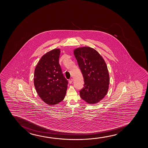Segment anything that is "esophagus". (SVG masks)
<instances>
[{"label": "esophagus", "instance_id": "obj_1", "mask_svg": "<svg viewBox=\"0 0 148 148\" xmlns=\"http://www.w3.org/2000/svg\"><path fill=\"white\" fill-rule=\"evenodd\" d=\"M69 82L70 84H71V83H72V82H73V79L72 78H70V79H69Z\"/></svg>", "mask_w": 148, "mask_h": 148}]
</instances>
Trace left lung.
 <instances>
[{
  "label": "left lung",
  "instance_id": "obj_1",
  "mask_svg": "<svg viewBox=\"0 0 148 148\" xmlns=\"http://www.w3.org/2000/svg\"><path fill=\"white\" fill-rule=\"evenodd\" d=\"M74 53L84 82L80 95L88 103H97L105 97L109 88L107 65L97 51L91 47L78 48Z\"/></svg>",
  "mask_w": 148,
  "mask_h": 148
}]
</instances>
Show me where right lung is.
Masks as SVG:
<instances>
[{"instance_id":"right-lung-1","label":"right lung","mask_w":148,"mask_h":148,"mask_svg":"<svg viewBox=\"0 0 148 148\" xmlns=\"http://www.w3.org/2000/svg\"><path fill=\"white\" fill-rule=\"evenodd\" d=\"M60 49H54L41 57L35 68L34 83L41 99L54 105L64 99L68 81L63 75L59 64Z\"/></svg>"}]
</instances>
